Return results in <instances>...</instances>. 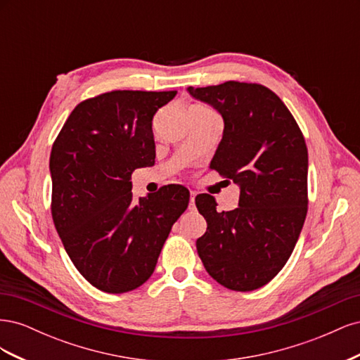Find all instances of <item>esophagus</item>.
I'll use <instances>...</instances> for the list:
<instances>
[{
	"label": "esophagus",
	"mask_w": 360,
	"mask_h": 360,
	"mask_svg": "<svg viewBox=\"0 0 360 360\" xmlns=\"http://www.w3.org/2000/svg\"><path fill=\"white\" fill-rule=\"evenodd\" d=\"M195 197H197V192L191 191V205H189V209H193V205H195Z\"/></svg>",
	"instance_id": "esophagus-1"
}]
</instances>
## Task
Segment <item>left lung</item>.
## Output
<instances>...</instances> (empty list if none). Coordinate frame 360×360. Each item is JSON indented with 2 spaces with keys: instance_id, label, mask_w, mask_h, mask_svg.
<instances>
[{
  "instance_id": "1",
  "label": "left lung",
  "mask_w": 360,
  "mask_h": 360,
  "mask_svg": "<svg viewBox=\"0 0 360 360\" xmlns=\"http://www.w3.org/2000/svg\"><path fill=\"white\" fill-rule=\"evenodd\" d=\"M189 93L221 112L224 136L210 168L240 186L238 207L217 212L209 193L195 204L207 221L197 250L225 288L252 291L285 266L308 213V148L285 103L267 86L226 81Z\"/></svg>"
}]
</instances>
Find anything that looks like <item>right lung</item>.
Here are the masks:
<instances>
[{"mask_svg": "<svg viewBox=\"0 0 360 360\" xmlns=\"http://www.w3.org/2000/svg\"><path fill=\"white\" fill-rule=\"evenodd\" d=\"M177 91L115 90L82 101L53 141V225L79 274L105 292H127L153 275L189 191L168 184L134 200V169L151 167L153 117Z\"/></svg>", "mask_w": 360, "mask_h": 360, "instance_id": "obj_1", "label": "right lung"}]
</instances>
